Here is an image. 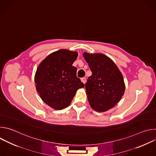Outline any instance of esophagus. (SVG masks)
Masks as SVG:
<instances>
[{"mask_svg": "<svg viewBox=\"0 0 156 156\" xmlns=\"http://www.w3.org/2000/svg\"><path fill=\"white\" fill-rule=\"evenodd\" d=\"M81 81L84 83V84H85L86 83V78H82L81 79Z\"/></svg>", "mask_w": 156, "mask_h": 156, "instance_id": "obj_1", "label": "esophagus"}]
</instances>
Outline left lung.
<instances>
[{"instance_id": "8db88e82", "label": "left lung", "mask_w": 156, "mask_h": 156, "mask_svg": "<svg viewBox=\"0 0 156 156\" xmlns=\"http://www.w3.org/2000/svg\"><path fill=\"white\" fill-rule=\"evenodd\" d=\"M83 55L92 72L85 84L89 103L97 112H105L114 107L123 95V76L114 62L106 55L86 52Z\"/></svg>"}]
</instances>
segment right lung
<instances>
[{
  "instance_id": "right-lung-1",
  "label": "right lung",
  "mask_w": 156,
  "mask_h": 156,
  "mask_svg": "<svg viewBox=\"0 0 156 156\" xmlns=\"http://www.w3.org/2000/svg\"><path fill=\"white\" fill-rule=\"evenodd\" d=\"M78 53L61 49L51 54L39 65L35 75L37 93L42 101L56 110L68 107L76 91L84 86L72 64Z\"/></svg>"
}]
</instances>
